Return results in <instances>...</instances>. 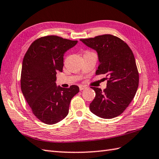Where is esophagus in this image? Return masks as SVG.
Instances as JSON below:
<instances>
[{"label":"esophagus","mask_w":159,"mask_h":159,"mask_svg":"<svg viewBox=\"0 0 159 159\" xmlns=\"http://www.w3.org/2000/svg\"><path fill=\"white\" fill-rule=\"evenodd\" d=\"M79 89H80V91H82V90H83V89H85L87 88V87H86V86L81 85H79Z\"/></svg>","instance_id":"esophagus-1"}]
</instances>
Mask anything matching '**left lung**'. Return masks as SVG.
<instances>
[{
	"mask_svg": "<svg viewBox=\"0 0 159 159\" xmlns=\"http://www.w3.org/2000/svg\"><path fill=\"white\" fill-rule=\"evenodd\" d=\"M96 50L100 64L96 75L105 74L107 88L91 87L96 92L89 109L96 116L111 119L122 113L134 98L139 86V72L132 50L116 36L105 34L80 39Z\"/></svg>",
	"mask_w": 159,
	"mask_h": 159,
	"instance_id": "obj_1",
	"label": "left lung"
}]
</instances>
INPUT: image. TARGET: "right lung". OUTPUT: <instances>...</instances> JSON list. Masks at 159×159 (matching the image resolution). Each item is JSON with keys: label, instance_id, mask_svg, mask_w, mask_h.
I'll use <instances>...</instances> for the list:
<instances>
[{"label": "right lung", "instance_id": "right-lung-1", "mask_svg": "<svg viewBox=\"0 0 159 159\" xmlns=\"http://www.w3.org/2000/svg\"><path fill=\"white\" fill-rule=\"evenodd\" d=\"M78 41L47 35L33 42L24 57L20 86L34 116L46 124H54L68 114L71 99L79 87H57V72H62L63 55Z\"/></svg>", "mask_w": 159, "mask_h": 159}]
</instances>
